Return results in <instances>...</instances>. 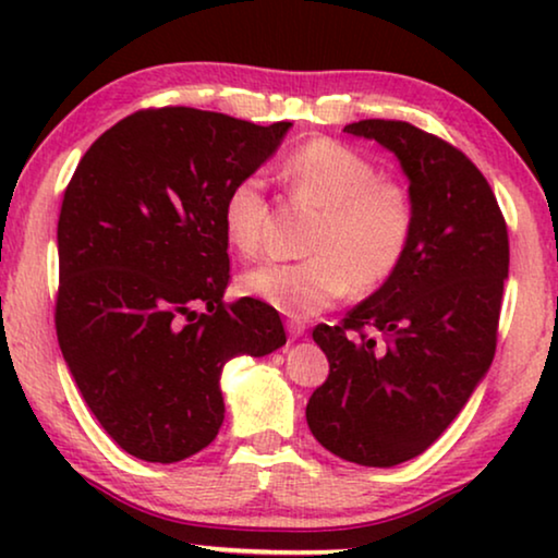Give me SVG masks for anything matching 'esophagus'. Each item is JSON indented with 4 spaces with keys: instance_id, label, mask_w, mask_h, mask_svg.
I'll return each instance as SVG.
<instances>
[{
    "instance_id": "esophagus-1",
    "label": "esophagus",
    "mask_w": 558,
    "mask_h": 558,
    "mask_svg": "<svg viewBox=\"0 0 558 558\" xmlns=\"http://www.w3.org/2000/svg\"><path fill=\"white\" fill-rule=\"evenodd\" d=\"M304 330H307V325H304L302 319H289V323H287V332H289V338H292V340L302 338Z\"/></svg>"
}]
</instances>
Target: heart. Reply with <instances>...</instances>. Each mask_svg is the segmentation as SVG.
Instances as JSON below:
<instances>
[{
    "mask_svg": "<svg viewBox=\"0 0 558 558\" xmlns=\"http://www.w3.org/2000/svg\"><path fill=\"white\" fill-rule=\"evenodd\" d=\"M292 195L323 210L304 262H264L241 277V289L274 310L307 317L342 300L350 289L376 292L407 262L416 205L401 180L378 174L361 151L335 140L307 142L284 162ZM269 205L264 180L246 174L223 197V231L241 256L264 246Z\"/></svg>",
    "mask_w": 558,
    "mask_h": 558,
    "instance_id": "heart-1",
    "label": "heart"
}]
</instances>
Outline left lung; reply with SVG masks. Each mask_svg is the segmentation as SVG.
I'll list each match as a JSON object with an SVG mask.
<instances>
[{
  "instance_id": "8db88e82",
  "label": "left lung",
  "mask_w": 558,
  "mask_h": 558,
  "mask_svg": "<svg viewBox=\"0 0 558 558\" xmlns=\"http://www.w3.org/2000/svg\"><path fill=\"white\" fill-rule=\"evenodd\" d=\"M342 132L399 157L416 226L399 274L340 325L312 330L330 376L310 396L307 424L342 460L393 468L441 437L490 368L508 228L483 172L449 142L388 119Z\"/></svg>"
}]
</instances>
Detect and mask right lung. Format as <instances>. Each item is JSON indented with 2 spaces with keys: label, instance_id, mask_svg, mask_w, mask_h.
Listing matches in <instances>:
<instances>
[{
  "label": "right lung",
  "instance_id": "add662e5",
  "mask_svg": "<svg viewBox=\"0 0 558 558\" xmlns=\"http://www.w3.org/2000/svg\"><path fill=\"white\" fill-rule=\"evenodd\" d=\"M289 126L187 106L144 109L98 136L68 182L58 342L98 424L144 462L208 447L226 414L223 365L287 342L266 302H223V197Z\"/></svg>",
  "mask_w": 558,
  "mask_h": 558
}]
</instances>
